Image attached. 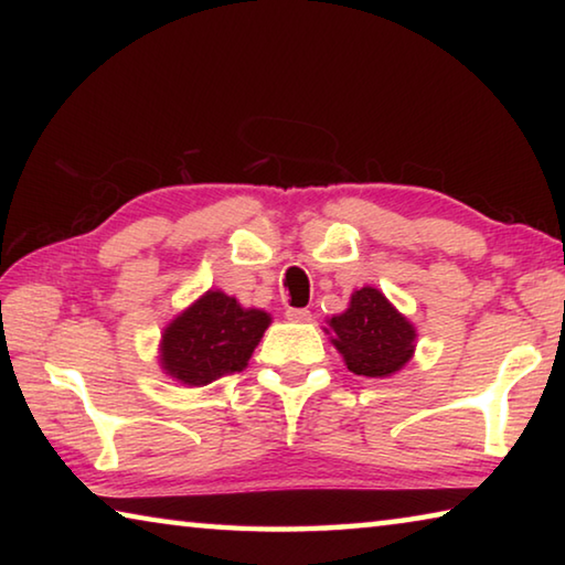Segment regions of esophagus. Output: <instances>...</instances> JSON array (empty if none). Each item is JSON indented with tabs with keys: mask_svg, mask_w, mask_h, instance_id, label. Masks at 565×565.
Returning <instances> with one entry per match:
<instances>
[{
	"mask_svg": "<svg viewBox=\"0 0 565 565\" xmlns=\"http://www.w3.org/2000/svg\"><path fill=\"white\" fill-rule=\"evenodd\" d=\"M286 319L299 321V323L311 321V311H306V309H286Z\"/></svg>",
	"mask_w": 565,
	"mask_h": 565,
	"instance_id": "obj_1",
	"label": "esophagus"
}]
</instances>
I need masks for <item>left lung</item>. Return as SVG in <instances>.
Masks as SVG:
<instances>
[{"label": "left lung", "mask_w": 565, "mask_h": 565, "mask_svg": "<svg viewBox=\"0 0 565 565\" xmlns=\"http://www.w3.org/2000/svg\"><path fill=\"white\" fill-rule=\"evenodd\" d=\"M331 343L356 376L386 379L406 366L416 349V329L374 286L351 294L349 309L331 317Z\"/></svg>", "instance_id": "obj_1"}]
</instances>
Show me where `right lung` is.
<instances>
[{
  "label": "right lung",
  "mask_w": 565,
  "mask_h": 565,
  "mask_svg": "<svg viewBox=\"0 0 565 565\" xmlns=\"http://www.w3.org/2000/svg\"><path fill=\"white\" fill-rule=\"evenodd\" d=\"M269 323L266 311L244 309L234 296L209 289L161 333V369L186 386L236 374L246 369Z\"/></svg>",
  "instance_id": "right-lung-1"
}]
</instances>
